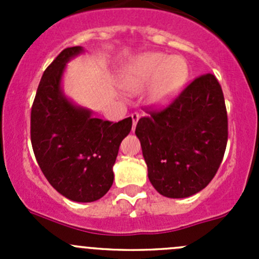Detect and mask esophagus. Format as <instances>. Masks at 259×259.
<instances>
[{
    "label": "esophagus",
    "instance_id": "obj_1",
    "mask_svg": "<svg viewBox=\"0 0 259 259\" xmlns=\"http://www.w3.org/2000/svg\"><path fill=\"white\" fill-rule=\"evenodd\" d=\"M132 119H133V127H134V129H135V126H137L138 120L140 119V114H139V113H137V111H135V113H133V114H132Z\"/></svg>",
    "mask_w": 259,
    "mask_h": 259
}]
</instances>
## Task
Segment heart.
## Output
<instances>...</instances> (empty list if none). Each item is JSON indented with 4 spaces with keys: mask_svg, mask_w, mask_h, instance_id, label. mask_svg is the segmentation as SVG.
<instances>
[{
    "mask_svg": "<svg viewBox=\"0 0 259 259\" xmlns=\"http://www.w3.org/2000/svg\"><path fill=\"white\" fill-rule=\"evenodd\" d=\"M189 76V67L182 57L166 55L148 54L139 57L124 77V85L129 91L137 93L153 82L150 89V101L156 105L170 103L183 89Z\"/></svg>",
    "mask_w": 259,
    "mask_h": 259,
    "instance_id": "1",
    "label": "heart"
}]
</instances>
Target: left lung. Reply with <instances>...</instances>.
<instances>
[{
  "instance_id": "1",
  "label": "left lung",
  "mask_w": 259,
  "mask_h": 259,
  "mask_svg": "<svg viewBox=\"0 0 259 259\" xmlns=\"http://www.w3.org/2000/svg\"><path fill=\"white\" fill-rule=\"evenodd\" d=\"M135 134L153 187L168 198L204 189L218 171L228 140L223 91L213 74L195 77L164 108H146Z\"/></svg>"
}]
</instances>
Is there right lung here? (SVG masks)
Wrapping results in <instances>:
<instances>
[{"mask_svg": "<svg viewBox=\"0 0 259 259\" xmlns=\"http://www.w3.org/2000/svg\"><path fill=\"white\" fill-rule=\"evenodd\" d=\"M81 51V46L62 50L44 72L31 108V144L50 184L70 200L88 203L113 185V165L133 120L98 119L62 95L65 65Z\"/></svg>", "mask_w": 259, "mask_h": 259, "instance_id": "obj_1", "label": "right lung"}]
</instances>
